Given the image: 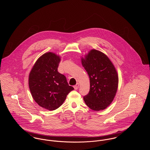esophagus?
Returning <instances> with one entry per match:
<instances>
[{
  "instance_id": "34e87169",
  "label": "esophagus",
  "mask_w": 150,
  "mask_h": 150,
  "mask_svg": "<svg viewBox=\"0 0 150 150\" xmlns=\"http://www.w3.org/2000/svg\"><path fill=\"white\" fill-rule=\"evenodd\" d=\"M79 83H77L76 86H74V89H77L78 88H79Z\"/></svg>"
}]
</instances>
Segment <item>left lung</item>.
Wrapping results in <instances>:
<instances>
[{
  "label": "left lung",
  "instance_id": "8db88e82",
  "mask_svg": "<svg viewBox=\"0 0 150 150\" xmlns=\"http://www.w3.org/2000/svg\"><path fill=\"white\" fill-rule=\"evenodd\" d=\"M81 61L90 80L89 92L84 100L92 110H103L112 103L117 91V70L107 55L97 50H91Z\"/></svg>",
  "mask_w": 150,
  "mask_h": 150
}]
</instances>
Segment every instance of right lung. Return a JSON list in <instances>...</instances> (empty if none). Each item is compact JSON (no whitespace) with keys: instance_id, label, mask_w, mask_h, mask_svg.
Returning a JSON list of instances; mask_svg holds the SVG:
<instances>
[{"instance_id":"right-lung-1","label":"right lung","mask_w":150,"mask_h":150,"mask_svg":"<svg viewBox=\"0 0 150 150\" xmlns=\"http://www.w3.org/2000/svg\"><path fill=\"white\" fill-rule=\"evenodd\" d=\"M60 61L59 55L46 52L38 59L29 74V87L33 99L50 111L60 107L74 89L69 86L64 75L58 71Z\"/></svg>"}]
</instances>
